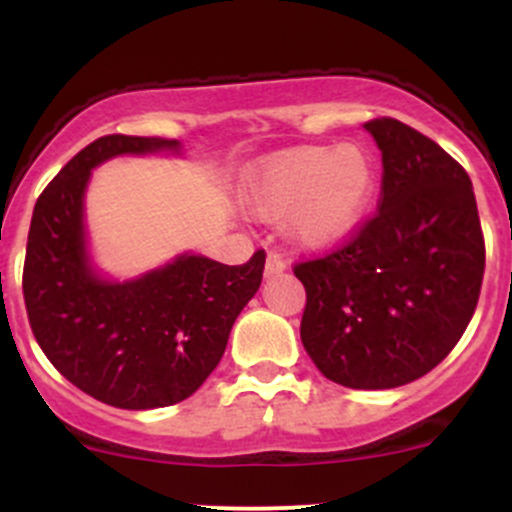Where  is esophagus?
<instances>
[{"mask_svg":"<svg viewBox=\"0 0 512 512\" xmlns=\"http://www.w3.org/2000/svg\"><path fill=\"white\" fill-rule=\"evenodd\" d=\"M285 270H287V262L282 260V255H277V252H270V255H267V262H265V277H267V280H270V277L282 275Z\"/></svg>","mask_w":512,"mask_h":512,"instance_id":"1","label":"esophagus"}]
</instances>
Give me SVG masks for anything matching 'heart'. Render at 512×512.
<instances>
[{
    "instance_id": "heart-1",
    "label": "heart",
    "mask_w": 512,
    "mask_h": 512,
    "mask_svg": "<svg viewBox=\"0 0 512 512\" xmlns=\"http://www.w3.org/2000/svg\"><path fill=\"white\" fill-rule=\"evenodd\" d=\"M376 160L359 143L294 146L262 158L242 183L255 218H285L287 237L307 252H329L359 232L376 198Z\"/></svg>"
}]
</instances>
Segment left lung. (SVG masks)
Segmentation results:
<instances>
[{
	"label": "left lung",
	"instance_id": "obj_1",
	"mask_svg": "<svg viewBox=\"0 0 512 512\" xmlns=\"http://www.w3.org/2000/svg\"><path fill=\"white\" fill-rule=\"evenodd\" d=\"M384 163L379 213L342 250L299 262L302 337L334 384L396 389L441 364L476 312L485 270L471 178L396 118L364 123Z\"/></svg>",
	"mask_w": 512,
	"mask_h": 512
}]
</instances>
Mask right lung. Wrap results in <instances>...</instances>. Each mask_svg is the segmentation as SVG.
<instances>
[{
    "label": "right lung",
    "instance_id": "right-lung-1",
    "mask_svg": "<svg viewBox=\"0 0 512 512\" xmlns=\"http://www.w3.org/2000/svg\"><path fill=\"white\" fill-rule=\"evenodd\" d=\"M153 153L180 156V143L103 136L76 153L36 200L24 260L41 352L84 394L128 411L173 406L203 386L265 270L262 250L237 267L183 252L131 280L98 270L86 232L91 170Z\"/></svg>",
    "mask_w": 512,
    "mask_h": 512
}]
</instances>
